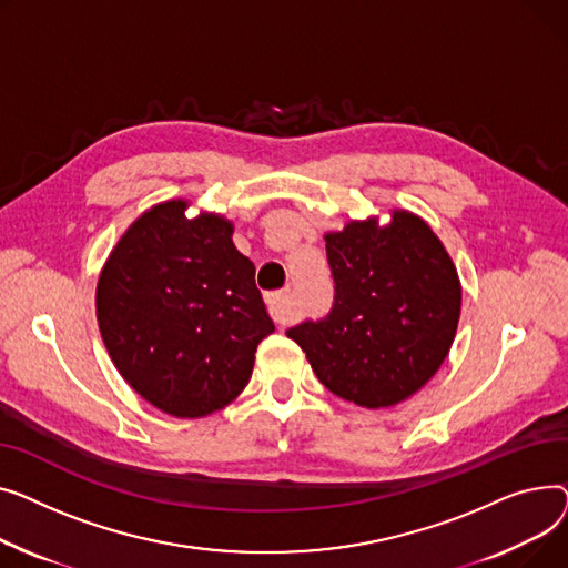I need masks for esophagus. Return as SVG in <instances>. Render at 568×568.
Returning <instances> with one entry per match:
<instances>
[{
  "label": "esophagus",
  "mask_w": 568,
  "mask_h": 568,
  "mask_svg": "<svg viewBox=\"0 0 568 568\" xmlns=\"http://www.w3.org/2000/svg\"><path fill=\"white\" fill-rule=\"evenodd\" d=\"M265 303H268V310L277 323H288L293 321V303H291V293L288 291H275L265 295Z\"/></svg>",
  "instance_id": "esophagus-1"
}]
</instances>
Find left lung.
<instances>
[{
  "mask_svg": "<svg viewBox=\"0 0 568 568\" xmlns=\"http://www.w3.org/2000/svg\"><path fill=\"white\" fill-rule=\"evenodd\" d=\"M335 305L286 335L316 378L355 406L406 402L445 362L460 316L456 265L433 229L406 209L348 220L325 233Z\"/></svg>",
  "mask_w": 568,
  "mask_h": 568,
  "instance_id": "8db88e82",
  "label": "left lung"
}]
</instances>
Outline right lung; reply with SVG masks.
<instances>
[{"label":"right lung","mask_w":568,"mask_h":568,"mask_svg":"<svg viewBox=\"0 0 568 568\" xmlns=\"http://www.w3.org/2000/svg\"><path fill=\"white\" fill-rule=\"evenodd\" d=\"M166 199L132 222L95 286L100 337L123 376L158 410L196 419L222 410L252 378L275 323L233 222Z\"/></svg>","instance_id":"add662e5"}]
</instances>
